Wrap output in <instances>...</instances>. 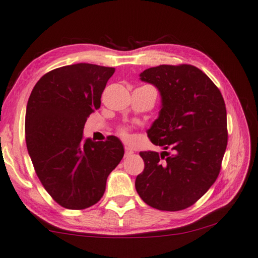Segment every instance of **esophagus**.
I'll return each instance as SVG.
<instances>
[{"label": "esophagus", "mask_w": 258, "mask_h": 258, "mask_svg": "<svg viewBox=\"0 0 258 258\" xmlns=\"http://www.w3.org/2000/svg\"><path fill=\"white\" fill-rule=\"evenodd\" d=\"M133 150L128 148V147H125V157H130L131 154H133Z\"/></svg>", "instance_id": "1"}]
</instances>
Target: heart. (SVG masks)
<instances>
[{"mask_svg": "<svg viewBox=\"0 0 258 258\" xmlns=\"http://www.w3.org/2000/svg\"><path fill=\"white\" fill-rule=\"evenodd\" d=\"M120 134H121V137L125 138V139H127V137H128V135H127V132H126V131H124V130L121 131Z\"/></svg>", "mask_w": 258, "mask_h": 258, "instance_id": "b5f03b06", "label": "heart"}]
</instances>
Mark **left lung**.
Listing matches in <instances>:
<instances>
[{"mask_svg": "<svg viewBox=\"0 0 258 258\" xmlns=\"http://www.w3.org/2000/svg\"><path fill=\"white\" fill-rule=\"evenodd\" d=\"M161 97L158 118L147 133L162 151L140 152L144 170L135 188L161 211L193 205L214 184L228 143L227 110L217 86L193 65H160L140 73Z\"/></svg>", "mask_w": 258, "mask_h": 258, "instance_id": "1", "label": "left lung"}]
</instances>
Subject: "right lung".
Instances as JSON below:
<instances>
[{
	"label": "right lung",
	"mask_w": 258,
	"mask_h": 258,
	"mask_svg": "<svg viewBox=\"0 0 258 258\" xmlns=\"http://www.w3.org/2000/svg\"><path fill=\"white\" fill-rule=\"evenodd\" d=\"M114 72L88 63L55 69L39 79L28 100V153L45 189L63 208L96 204L124 156L118 138L99 142L83 138L87 117L100 108L101 93Z\"/></svg>",
	"instance_id": "1"
}]
</instances>
